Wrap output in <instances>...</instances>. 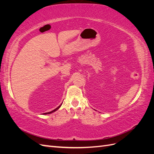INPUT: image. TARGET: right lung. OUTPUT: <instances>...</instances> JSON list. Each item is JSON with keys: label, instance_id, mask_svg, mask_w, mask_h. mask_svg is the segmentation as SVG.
<instances>
[{"label": "right lung", "instance_id": "add662e5", "mask_svg": "<svg viewBox=\"0 0 154 154\" xmlns=\"http://www.w3.org/2000/svg\"><path fill=\"white\" fill-rule=\"evenodd\" d=\"M61 105H62V104H61V105H60L59 106H58L57 109H55L54 110H53V111H51V112H46V113H44V114H51V113H52V112H55L56 110H58V109L60 108V106H61Z\"/></svg>", "mask_w": 154, "mask_h": 154}]
</instances>
